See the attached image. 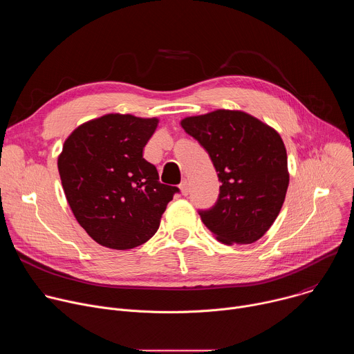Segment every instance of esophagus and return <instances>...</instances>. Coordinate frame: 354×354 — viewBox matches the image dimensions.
<instances>
[{
	"mask_svg": "<svg viewBox=\"0 0 354 354\" xmlns=\"http://www.w3.org/2000/svg\"><path fill=\"white\" fill-rule=\"evenodd\" d=\"M179 189H180V192H182L183 196H187V194H189V183H187L186 179L182 180V183L179 185Z\"/></svg>",
	"mask_w": 354,
	"mask_h": 354,
	"instance_id": "1",
	"label": "esophagus"
}]
</instances>
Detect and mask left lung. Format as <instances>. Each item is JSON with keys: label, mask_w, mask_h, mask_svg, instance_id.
Segmentation results:
<instances>
[{"label": "left lung", "mask_w": 354, "mask_h": 354, "mask_svg": "<svg viewBox=\"0 0 354 354\" xmlns=\"http://www.w3.org/2000/svg\"><path fill=\"white\" fill-rule=\"evenodd\" d=\"M180 124L207 151L221 182L214 206L198 210L201 221L225 245L262 238L277 218L288 187L280 134L241 111L218 109Z\"/></svg>", "instance_id": "1"}]
</instances>
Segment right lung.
Wrapping results in <instances>:
<instances>
[{
    "label": "right lung",
    "mask_w": 354,
    "mask_h": 354,
    "mask_svg": "<svg viewBox=\"0 0 354 354\" xmlns=\"http://www.w3.org/2000/svg\"><path fill=\"white\" fill-rule=\"evenodd\" d=\"M157 126L156 118L111 113L81 124L63 145L57 167L67 201L100 245L119 250L142 245L179 193L142 158Z\"/></svg>",
    "instance_id": "right-lung-1"
}]
</instances>
